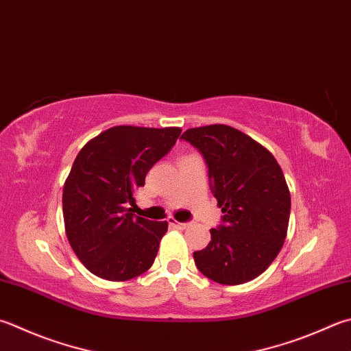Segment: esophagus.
Returning <instances> with one entry per match:
<instances>
[{
    "label": "esophagus",
    "mask_w": 351,
    "mask_h": 351,
    "mask_svg": "<svg viewBox=\"0 0 351 351\" xmlns=\"http://www.w3.org/2000/svg\"><path fill=\"white\" fill-rule=\"evenodd\" d=\"M169 224H171V226L177 228V229H186L189 226V223H178V221L173 220V218H171V220H169Z\"/></svg>",
    "instance_id": "obj_1"
}]
</instances>
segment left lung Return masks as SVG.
<instances>
[{"label":"left lung","mask_w":351,"mask_h":351,"mask_svg":"<svg viewBox=\"0 0 351 351\" xmlns=\"http://www.w3.org/2000/svg\"><path fill=\"white\" fill-rule=\"evenodd\" d=\"M204 157L221 224L194 252L197 269L215 282L237 286L256 278L286 240L290 193L269 149L228 125L189 128L182 134Z\"/></svg>","instance_id":"1"}]
</instances>
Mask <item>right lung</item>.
Segmentation results:
<instances>
[{
    "label": "right lung",
    "mask_w": 351,
    "mask_h": 351,
    "mask_svg": "<svg viewBox=\"0 0 351 351\" xmlns=\"http://www.w3.org/2000/svg\"><path fill=\"white\" fill-rule=\"evenodd\" d=\"M182 130L119 125L79 151L62 191L65 234L91 274L127 281L153 266L167 221L133 214L136 191Z\"/></svg>",
    "instance_id": "right-lung-1"
}]
</instances>
